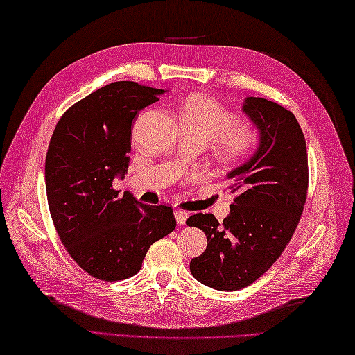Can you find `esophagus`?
I'll list each match as a JSON object with an SVG mask.
<instances>
[{
	"mask_svg": "<svg viewBox=\"0 0 355 355\" xmlns=\"http://www.w3.org/2000/svg\"><path fill=\"white\" fill-rule=\"evenodd\" d=\"M173 215H175L177 224H180V225H184V224H186V220H187V216H189V214L184 212V210H180V209H177L175 212H173Z\"/></svg>",
	"mask_w": 355,
	"mask_h": 355,
	"instance_id": "1",
	"label": "esophagus"
}]
</instances>
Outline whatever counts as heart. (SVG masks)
Here are the masks:
<instances>
[{"label": "heart", "instance_id": "1", "mask_svg": "<svg viewBox=\"0 0 355 355\" xmlns=\"http://www.w3.org/2000/svg\"><path fill=\"white\" fill-rule=\"evenodd\" d=\"M183 130L216 139L218 149L227 160H239L254 149L258 132L250 123L235 122V116L214 97L191 94L180 105Z\"/></svg>", "mask_w": 355, "mask_h": 355}]
</instances>
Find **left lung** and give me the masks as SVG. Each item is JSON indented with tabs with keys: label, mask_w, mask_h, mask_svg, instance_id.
Listing matches in <instances>:
<instances>
[{
	"label": "left lung",
	"mask_w": 355,
	"mask_h": 355,
	"mask_svg": "<svg viewBox=\"0 0 355 355\" xmlns=\"http://www.w3.org/2000/svg\"><path fill=\"white\" fill-rule=\"evenodd\" d=\"M243 111L259 131V145L227 173L229 189L239 192L230 214L221 224L212 214L186 221L207 238L191 273L220 291L244 288L273 266L297 227L308 191L305 137L293 112L262 97H245Z\"/></svg>",
	"instance_id": "1"
}]
</instances>
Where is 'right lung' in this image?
<instances>
[{"instance_id":"right-lung-1","label":"right lung","mask_w":355,"mask_h":355,"mask_svg":"<svg viewBox=\"0 0 355 355\" xmlns=\"http://www.w3.org/2000/svg\"><path fill=\"white\" fill-rule=\"evenodd\" d=\"M163 93L112 82L67 110L51 135L45 189L53 224L78 266L101 281L137 275L149 247L177 225L172 207L112 189L130 164L135 117Z\"/></svg>"}]
</instances>
